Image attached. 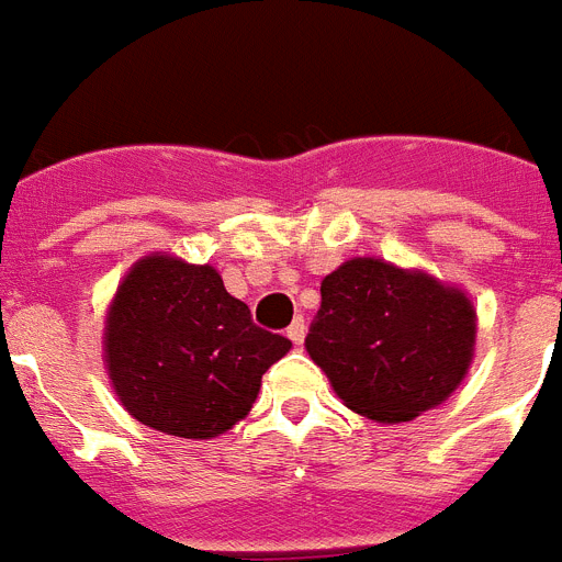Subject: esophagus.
<instances>
[{
  "label": "esophagus",
  "mask_w": 562,
  "mask_h": 562,
  "mask_svg": "<svg viewBox=\"0 0 562 562\" xmlns=\"http://www.w3.org/2000/svg\"><path fill=\"white\" fill-rule=\"evenodd\" d=\"M305 334H308V325H305V319H302V316H296V319L291 322V328H288V339L294 341V345H302Z\"/></svg>",
  "instance_id": "1"
}]
</instances>
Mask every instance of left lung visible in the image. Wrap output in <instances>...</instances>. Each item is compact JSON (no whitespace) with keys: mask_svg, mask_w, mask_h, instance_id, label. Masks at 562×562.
Returning <instances> with one entry per match:
<instances>
[{"mask_svg":"<svg viewBox=\"0 0 562 562\" xmlns=\"http://www.w3.org/2000/svg\"><path fill=\"white\" fill-rule=\"evenodd\" d=\"M475 305L422 268L353 257L322 280L305 350L336 396L379 424L413 422L467 379Z\"/></svg>","mask_w":562,"mask_h":562,"instance_id":"8db88e82","label":"left lung"}]
</instances>
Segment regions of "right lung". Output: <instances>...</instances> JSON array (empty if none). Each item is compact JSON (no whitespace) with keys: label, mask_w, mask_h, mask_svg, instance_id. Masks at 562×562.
Returning a JSON list of instances; mask_svg holds the SVG:
<instances>
[{"label":"right lung","mask_w":562,"mask_h":562,"mask_svg":"<svg viewBox=\"0 0 562 562\" xmlns=\"http://www.w3.org/2000/svg\"><path fill=\"white\" fill-rule=\"evenodd\" d=\"M291 341L251 322L214 266L146 254L104 319V364L124 409L178 438H217L248 416Z\"/></svg>","instance_id":"1"}]
</instances>
